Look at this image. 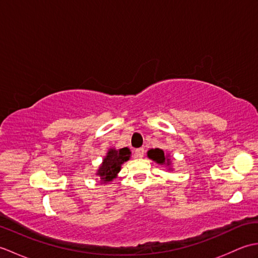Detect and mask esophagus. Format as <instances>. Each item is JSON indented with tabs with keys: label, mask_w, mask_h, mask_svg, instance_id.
Instances as JSON below:
<instances>
[{
	"label": "esophagus",
	"mask_w": 258,
	"mask_h": 258,
	"mask_svg": "<svg viewBox=\"0 0 258 258\" xmlns=\"http://www.w3.org/2000/svg\"><path fill=\"white\" fill-rule=\"evenodd\" d=\"M144 153H145L144 149H143V147H141V149H136V150H135L134 155H135V157H138V158H142V157L144 156Z\"/></svg>",
	"instance_id": "esophagus-1"
}]
</instances>
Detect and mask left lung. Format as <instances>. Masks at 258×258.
Instances as JSON below:
<instances>
[{
    "label": "left lung",
    "mask_w": 258,
    "mask_h": 258,
    "mask_svg": "<svg viewBox=\"0 0 258 258\" xmlns=\"http://www.w3.org/2000/svg\"><path fill=\"white\" fill-rule=\"evenodd\" d=\"M147 156H149L151 160L156 162L157 164H161V165H163V164H165L167 166L171 165V161H169V158L164 155V152L161 149L150 150L147 152Z\"/></svg>",
    "instance_id": "8db88e82"
}]
</instances>
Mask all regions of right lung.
<instances>
[{
    "mask_svg": "<svg viewBox=\"0 0 258 258\" xmlns=\"http://www.w3.org/2000/svg\"><path fill=\"white\" fill-rule=\"evenodd\" d=\"M131 157V152L127 147L124 149L108 150L106 156L104 157L103 163L100 168L97 169L96 175L101 177L102 183L112 182L114 178H116L118 172L120 171V166L126 161H128Z\"/></svg>",
    "mask_w": 258,
    "mask_h": 258,
    "instance_id": "1",
    "label": "right lung"
}]
</instances>
